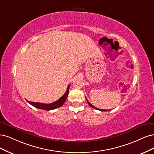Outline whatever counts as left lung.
<instances>
[{
  "label": "left lung",
  "mask_w": 154,
  "mask_h": 154,
  "mask_svg": "<svg viewBox=\"0 0 154 154\" xmlns=\"http://www.w3.org/2000/svg\"><path fill=\"white\" fill-rule=\"evenodd\" d=\"M86 100H87V102H88V103L89 104V106H90V107H93V109H97V110H99V111H107L108 110H106V109H98V108H97V107H95V106H93L92 104H91L90 103V102H89L88 100H87V98H86Z\"/></svg>",
  "instance_id": "1"
}]
</instances>
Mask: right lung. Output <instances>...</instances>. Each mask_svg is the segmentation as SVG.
<instances>
[{"instance_id":"1","label":"right lung","mask_w":154,"mask_h":154,"mask_svg":"<svg viewBox=\"0 0 154 154\" xmlns=\"http://www.w3.org/2000/svg\"><path fill=\"white\" fill-rule=\"evenodd\" d=\"M69 88H70V84L68 86L67 90L66 93L64 94V95L57 100V101L54 102L53 103H39V102H30L28 101V103H29L32 105V106L35 107L38 109H43V110H47V111H50V110H52V109H55L56 108L60 107H61L63 103L65 102L66 99L67 98V97L68 95V93H69Z\"/></svg>"}]
</instances>
